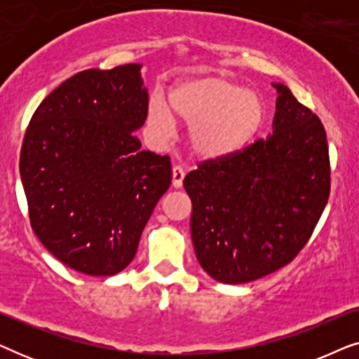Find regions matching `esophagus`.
Segmentation results:
<instances>
[{
	"mask_svg": "<svg viewBox=\"0 0 359 359\" xmlns=\"http://www.w3.org/2000/svg\"><path fill=\"white\" fill-rule=\"evenodd\" d=\"M184 175H186V171L183 166H180V165L173 166V186L175 188H181V186H183Z\"/></svg>",
	"mask_w": 359,
	"mask_h": 359,
	"instance_id": "obj_1",
	"label": "esophagus"
}]
</instances>
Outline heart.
Segmentation results:
<instances>
[{"instance_id": "1", "label": "heart", "mask_w": 359, "mask_h": 359, "mask_svg": "<svg viewBox=\"0 0 359 359\" xmlns=\"http://www.w3.org/2000/svg\"><path fill=\"white\" fill-rule=\"evenodd\" d=\"M173 121L191 126L189 145L199 158L219 160L257 137L266 121V102L229 78L201 76L176 88L170 106L158 95L150 100L149 122L155 130L168 134Z\"/></svg>"}]
</instances>
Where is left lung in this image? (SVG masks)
<instances>
[{
	"instance_id": "obj_1",
	"label": "left lung",
	"mask_w": 359,
	"mask_h": 359,
	"mask_svg": "<svg viewBox=\"0 0 359 359\" xmlns=\"http://www.w3.org/2000/svg\"><path fill=\"white\" fill-rule=\"evenodd\" d=\"M273 134L186 175L191 237L210 278L243 284L278 271L306 247L330 196L327 134L287 86Z\"/></svg>"
}]
</instances>
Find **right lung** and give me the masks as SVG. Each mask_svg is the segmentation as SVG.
Returning a JSON list of instances; mask_svg holds the SVG:
<instances>
[{"label":"right lung","instance_id":"1","mask_svg":"<svg viewBox=\"0 0 359 359\" xmlns=\"http://www.w3.org/2000/svg\"><path fill=\"white\" fill-rule=\"evenodd\" d=\"M139 63L68 78L34 112L19 171L43 247L90 276H112L137 253L171 184L168 155L142 150L149 114Z\"/></svg>","mask_w":359,"mask_h":359}]
</instances>
